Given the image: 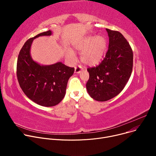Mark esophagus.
<instances>
[{
  "instance_id": "34e87169",
  "label": "esophagus",
  "mask_w": 156,
  "mask_h": 156,
  "mask_svg": "<svg viewBox=\"0 0 156 156\" xmlns=\"http://www.w3.org/2000/svg\"><path fill=\"white\" fill-rule=\"evenodd\" d=\"M82 70H83V68L81 67V66L79 65V66H76V67H75V73H80Z\"/></svg>"
}]
</instances>
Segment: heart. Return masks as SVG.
Wrapping results in <instances>:
<instances>
[{
  "instance_id": "b5f03b06",
  "label": "heart",
  "mask_w": 156,
  "mask_h": 156,
  "mask_svg": "<svg viewBox=\"0 0 156 156\" xmlns=\"http://www.w3.org/2000/svg\"><path fill=\"white\" fill-rule=\"evenodd\" d=\"M107 47V41L103 36H87L73 45L74 50L81 53V62L88 66H94L101 62ZM66 56L71 62L75 59V54L69 50L66 51Z\"/></svg>"
}]
</instances>
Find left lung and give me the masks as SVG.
I'll return each mask as SVG.
<instances>
[{
    "instance_id": "8db88e82",
    "label": "left lung",
    "mask_w": 156,
    "mask_h": 156,
    "mask_svg": "<svg viewBox=\"0 0 156 156\" xmlns=\"http://www.w3.org/2000/svg\"><path fill=\"white\" fill-rule=\"evenodd\" d=\"M108 51L98 66L87 69V91L93 99L104 102L117 96L128 82L133 69V54L129 43L119 31L106 29Z\"/></svg>"
}]
</instances>
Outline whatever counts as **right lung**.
<instances>
[{
    "label": "right lung",
    "instance_id": "add662e5",
    "mask_svg": "<svg viewBox=\"0 0 156 156\" xmlns=\"http://www.w3.org/2000/svg\"><path fill=\"white\" fill-rule=\"evenodd\" d=\"M52 34L51 30L29 39L22 47L18 57L16 75L19 84L27 96L44 107L58 104L64 98L69 79L75 69L60 62L44 65L35 62L30 51L33 41L40 36Z\"/></svg>",
    "mask_w": 156,
    "mask_h": 156
}]
</instances>
